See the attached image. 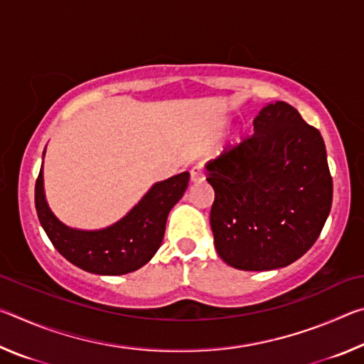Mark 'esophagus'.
Listing matches in <instances>:
<instances>
[{"label":"esophagus","mask_w":364,"mask_h":364,"mask_svg":"<svg viewBox=\"0 0 364 364\" xmlns=\"http://www.w3.org/2000/svg\"><path fill=\"white\" fill-rule=\"evenodd\" d=\"M204 180H205V173L202 165H196V167L191 168V183H200Z\"/></svg>","instance_id":"esophagus-1"}]
</instances>
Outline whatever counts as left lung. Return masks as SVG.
<instances>
[{
    "instance_id": "obj_1",
    "label": "left lung",
    "mask_w": 364,
    "mask_h": 364,
    "mask_svg": "<svg viewBox=\"0 0 364 364\" xmlns=\"http://www.w3.org/2000/svg\"><path fill=\"white\" fill-rule=\"evenodd\" d=\"M205 170L215 249L230 267L284 268L315 244L331 212L332 178L321 133L291 104L262 107L254 134Z\"/></svg>"
}]
</instances>
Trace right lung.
Listing matches in <instances>:
<instances>
[{
    "label": "right lung",
    "instance_id": "1",
    "mask_svg": "<svg viewBox=\"0 0 364 364\" xmlns=\"http://www.w3.org/2000/svg\"><path fill=\"white\" fill-rule=\"evenodd\" d=\"M46 147L43 151L45 157ZM189 171L154 183L125 217L101 230H78L63 223L48 205L43 165L35 184V207L49 241L60 255L88 273L119 276L136 271L162 244L171 208L181 199Z\"/></svg>",
    "mask_w": 364,
    "mask_h": 364
}]
</instances>
